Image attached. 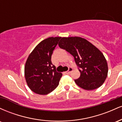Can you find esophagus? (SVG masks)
I'll return each mask as SVG.
<instances>
[{"label":"esophagus","instance_id":"1","mask_svg":"<svg viewBox=\"0 0 122 122\" xmlns=\"http://www.w3.org/2000/svg\"><path fill=\"white\" fill-rule=\"evenodd\" d=\"M72 71H73V68H71V67H70V68H69V69H68V71H66V72H65V73L66 74H69L71 72H72Z\"/></svg>","mask_w":122,"mask_h":122}]
</instances>
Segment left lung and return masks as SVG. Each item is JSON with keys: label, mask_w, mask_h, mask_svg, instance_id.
Returning a JSON list of instances; mask_svg holds the SVG:
<instances>
[{"label": "left lung", "mask_w": 122, "mask_h": 122, "mask_svg": "<svg viewBox=\"0 0 122 122\" xmlns=\"http://www.w3.org/2000/svg\"><path fill=\"white\" fill-rule=\"evenodd\" d=\"M60 48L72 54L79 68L80 76L76 84L85 90L100 87L107 77L108 65L103 54L87 40L79 37H62Z\"/></svg>", "instance_id": "obj_1"}]
</instances>
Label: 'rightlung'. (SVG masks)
<instances>
[{"label": "right lung", "instance_id": "right-lung-1", "mask_svg": "<svg viewBox=\"0 0 122 122\" xmlns=\"http://www.w3.org/2000/svg\"><path fill=\"white\" fill-rule=\"evenodd\" d=\"M61 37H49L38 44L28 57L25 76L28 86L34 93L47 95L59 84L62 77L51 63L53 51Z\"/></svg>", "mask_w": 122, "mask_h": 122}]
</instances>
